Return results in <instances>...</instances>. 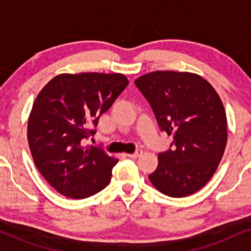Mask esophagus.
Returning <instances> with one entry per match:
<instances>
[{"mask_svg": "<svg viewBox=\"0 0 251 251\" xmlns=\"http://www.w3.org/2000/svg\"><path fill=\"white\" fill-rule=\"evenodd\" d=\"M142 153H143L142 150H137V151H135L134 153H128L127 157H129V158H138V157H139V155H142Z\"/></svg>", "mask_w": 251, "mask_h": 251, "instance_id": "obj_1", "label": "esophagus"}]
</instances>
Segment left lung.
Returning <instances> with one entry per match:
<instances>
[{"instance_id":"1","label":"left lung","mask_w":251,"mask_h":251,"mask_svg":"<svg viewBox=\"0 0 251 251\" xmlns=\"http://www.w3.org/2000/svg\"><path fill=\"white\" fill-rule=\"evenodd\" d=\"M171 149L158 154L149 175L152 185L170 197L197 192L211 179L226 146V116L220 96L201 75L155 71L135 79Z\"/></svg>"}]
</instances>
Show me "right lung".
Wrapping results in <instances>:
<instances>
[{
    "mask_svg": "<svg viewBox=\"0 0 251 251\" xmlns=\"http://www.w3.org/2000/svg\"><path fill=\"white\" fill-rule=\"evenodd\" d=\"M127 85L120 73L60 74L37 94L28 119V144L39 172L57 192L81 200L108 185L118 159L83 145Z\"/></svg>",
    "mask_w": 251,
    "mask_h": 251,
    "instance_id": "obj_1",
    "label": "right lung"
}]
</instances>
